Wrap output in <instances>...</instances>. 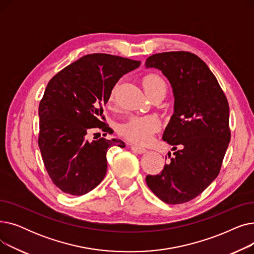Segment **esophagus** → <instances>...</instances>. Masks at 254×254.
<instances>
[{
	"label": "esophagus",
	"mask_w": 254,
	"mask_h": 254,
	"mask_svg": "<svg viewBox=\"0 0 254 254\" xmlns=\"http://www.w3.org/2000/svg\"><path fill=\"white\" fill-rule=\"evenodd\" d=\"M130 149L139 154H143L145 152H147V150H146L145 148H142V147H140V146H137V145H130Z\"/></svg>",
	"instance_id": "obj_1"
}]
</instances>
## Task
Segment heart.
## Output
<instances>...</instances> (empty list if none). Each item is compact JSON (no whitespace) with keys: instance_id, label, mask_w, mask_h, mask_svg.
<instances>
[{"instance_id":"heart-1","label":"heart","mask_w":254,"mask_h":254,"mask_svg":"<svg viewBox=\"0 0 254 254\" xmlns=\"http://www.w3.org/2000/svg\"><path fill=\"white\" fill-rule=\"evenodd\" d=\"M143 85L146 93L157 90L167 89L165 80L156 74H149L143 80ZM114 90L111 91L110 101L113 100ZM162 123L155 115H134L127 122L119 126L120 135L130 142L139 145L148 144L152 141L155 132L161 129Z\"/></svg>"}]
</instances>
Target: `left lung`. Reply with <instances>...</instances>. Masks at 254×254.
Instances as JSON below:
<instances>
[{"label": "left lung", "instance_id": "8db88e82", "mask_svg": "<svg viewBox=\"0 0 254 254\" xmlns=\"http://www.w3.org/2000/svg\"><path fill=\"white\" fill-rule=\"evenodd\" d=\"M146 68L161 70L174 93V114L163 135L174 156L146 183L163 202L182 204L201 194L218 174L231 140L230 107L216 77L193 53H156Z\"/></svg>", "mask_w": 254, "mask_h": 254}]
</instances>
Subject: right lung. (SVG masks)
<instances>
[{"mask_svg": "<svg viewBox=\"0 0 254 254\" xmlns=\"http://www.w3.org/2000/svg\"><path fill=\"white\" fill-rule=\"evenodd\" d=\"M140 64L92 53L66 65L48 82L39 105L38 144L48 175L62 191L82 195L97 188L107 172V150L126 146L119 139L90 142L87 135L93 129L109 131L103 106L118 80Z\"/></svg>", "mask_w": 254, "mask_h": 254, "instance_id": "right-lung-1", "label": "right lung"}]
</instances>
